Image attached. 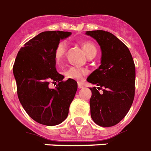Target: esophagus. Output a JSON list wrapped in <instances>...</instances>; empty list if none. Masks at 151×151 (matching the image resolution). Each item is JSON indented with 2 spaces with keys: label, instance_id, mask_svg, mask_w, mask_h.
<instances>
[{
  "label": "esophagus",
  "instance_id": "34e87169",
  "mask_svg": "<svg viewBox=\"0 0 151 151\" xmlns=\"http://www.w3.org/2000/svg\"><path fill=\"white\" fill-rule=\"evenodd\" d=\"M78 88L79 89H82V88H83V85L82 84V83H78Z\"/></svg>",
  "mask_w": 151,
  "mask_h": 151
}]
</instances>
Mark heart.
<instances>
[{
    "label": "heart",
    "mask_w": 151,
    "mask_h": 151,
    "mask_svg": "<svg viewBox=\"0 0 151 151\" xmlns=\"http://www.w3.org/2000/svg\"><path fill=\"white\" fill-rule=\"evenodd\" d=\"M81 46L83 51L85 52L88 58L93 56V55H96L97 50H96L94 43L89 41H84L81 43ZM67 48H68V44L64 40H61L57 44V46L55 47V51H54V58H55V61L57 65H59L63 62L65 56L66 55V51H67ZM87 73L88 71L85 68L72 66V67H69L65 72V76L67 79H75L77 81H80L83 77L87 75Z\"/></svg>",
    "instance_id": "heart-1"
}]
</instances>
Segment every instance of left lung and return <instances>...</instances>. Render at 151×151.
<instances>
[{
  "mask_svg": "<svg viewBox=\"0 0 151 151\" xmlns=\"http://www.w3.org/2000/svg\"><path fill=\"white\" fill-rule=\"evenodd\" d=\"M86 34L101 46V65L87 81L99 86L90 88V114L96 125L114 126L129 111L135 96L136 68L132 55L125 43L104 30L87 31ZM103 92L99 93V89Z\"/></svg>",
  "mask_w": 151,
  "mask_h": 151,
  "instance_id": "1",
  "label": "left lung"
}]
</instances>
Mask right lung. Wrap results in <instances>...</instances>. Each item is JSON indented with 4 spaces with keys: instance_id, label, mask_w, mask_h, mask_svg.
Masks as SVG:
<instances>
[{
    "instance_id": "right-lung-1",
    "label": "right lung",
    "mask_w": 151,
    "mask_h": 151,
    "mask_svg": "<svg viewBox=\"0 0 151 151\" xmlns=\"http://www.w3.org/2000/svg\"><path fill=\"white\" fill-rule=\"evenodd\" d=\"M70 32L46 31L26 42L13 65L20 103L30 118L42 125H56L67 118L77 90L74 79L63 81L57 72L54 51L60 40ZM58 82L55 89L50 83Z\"/></svg>"
}]
</instances>
